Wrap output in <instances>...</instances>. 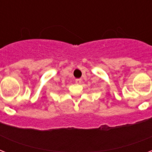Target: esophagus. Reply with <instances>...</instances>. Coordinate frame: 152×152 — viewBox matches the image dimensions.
Masks as SVG:
<instances>
[{
  "label": "esophagus",
  "instance_id": "esophagus-1",
  "mask_svg": "<svg viewBox=\"0 0 152 152\" xmlns=\"http://www.w3.org/2000/svg\"><path fill=\"white\" fill-rule=\"evenodd\" d=\"M75 81H76V84H80L82 83V79H76Z\"/></svg>",
  "mask_w": 152,
  "mask_h": 152
}]
</instances>
